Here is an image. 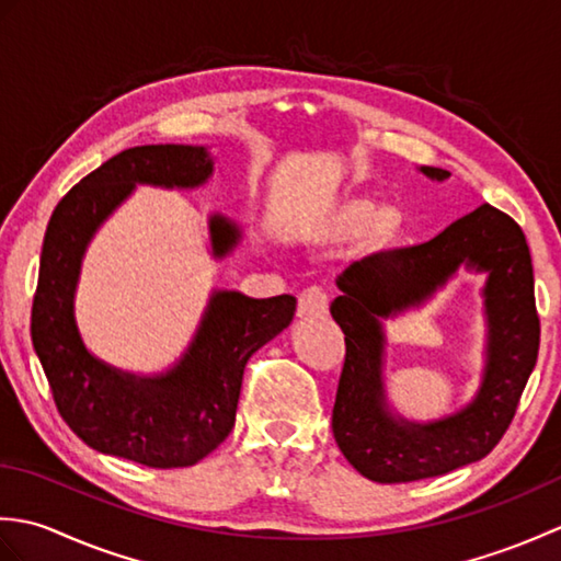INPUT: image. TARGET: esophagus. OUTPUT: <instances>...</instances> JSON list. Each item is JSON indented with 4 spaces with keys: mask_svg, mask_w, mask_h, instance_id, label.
<instances>
[{
    "mask_svg": "<svg viewBox=\"0 0 561 561\" xmlns=\"http://www.w3.org/2000/svg\"><path fill=\"white\" fill-rule=\"evenodd\" d=\"M328 306L330 296L320 287H311L299 294V308H296V313H299V318H323L328 313Z\"/></svg>",
    "mask_w": 561,
    "mask_h": 561,
    "instance_id": "34e87169",
    "label": "esophagus"
}]
</instances>
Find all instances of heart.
Wrapping results in <instances>:
<instances>
[{
	"instance_id": "obj_1",
	"label": "heart",
	"mask_w": 561,
	"mask_h": 561,
	"mask_svg": "<svg viewBox=\"0 0 561 561\" xmlns=\"http://www.w3.org/2000/svg\"><path fill=\"white\" fill-rule=\"evenodd\" d=\"M320 233L328 238H352L359 233L366 253L380 255L400 243L404 214L392 205L376 209V202L368 197H347L325 214Z\"/></svg>"
}]
</instances>
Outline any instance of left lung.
Segmentation results:
<instances>
[{
	"label": "left lung",
	"instance_id": "left-lung-1",
	"mask_svg": "<svg viewBox=\"0 0 561 561\" xmlns=\"http://www.w3.org/2000/svg\"><path fill=\"white\" fill-rule=\"evenodd\" d=\"M432 181L444 169L422 165ZM460 264L486 271L488 364L479 396L434 423H408L387 408L382 383L385 333L379 320L421 305ZM330 313L344 332V366L332 408V434L364 478L392 484L446 474L484 458L514 420L538 362L540 318L535 308L530 250L520 226L482 205L432 241L354 262L337 277Z\"/></svg>",
	"mask_w": 561,
	"mask_h": 561
}]
</instances>
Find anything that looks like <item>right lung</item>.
<instances>
[{"label": "right lung", "mask_w": 561, "mask_h": 561, "mask_svg": "<svg viewBox=\"0 0 561 561\" xmlns=\"http://www.w3.org/2000/svg\"><path fill=\"white\" fill-rule=\"evenodd\" d=\"M214 173L205 147L147 145L108 159L59 199L43 238L31 340L62 420L83 444L147 468H187L217 448L236 422L250 356L289 328V294L250 299L214 291L181 362L157 376L127 374L96 359L83 344L75 294L81 260L99 226L135 185L199 187ZM211 255L224 257L241 229L209 217Z\"/></svg>", "instance_id": "add662e5"}]
</instances>
